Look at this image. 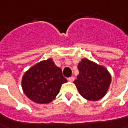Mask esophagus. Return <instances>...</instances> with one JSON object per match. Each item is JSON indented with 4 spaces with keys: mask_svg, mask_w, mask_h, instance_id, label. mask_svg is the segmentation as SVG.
Wrapping results in <instances>:
<instances>
[{
    "mask_svg": "<svg viewBox=\"0 0 128 128\" xmlns=\"http://www.w3.org/2000/svg\"><path fill=\"white\" fill-rule=\"evenodd\" d=\"M68 81H70V82H72V81H74V77H73V76H71V77H69V78H68Z\"/></svg>",
    "mask_w": 128,
    "mask_h": 128,
    "instance_id": "1",
    "label": "esophagus"
}]
</instances>
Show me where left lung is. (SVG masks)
<instances>
[{
	"instance_id": "left-lung-1",
	"label": "left lung",
	"mask_w": 128,
	"mask_h": 128,
	"mask_svg": "<svg viewBox=\"0 0 128 128\" xmlns=\"http://www.w3.org/2000/svg\"><path fill=\"white\" fill-rule=\"evenodd\" d=\"M79 74L74 84L80 94L90 101H97L106 94L112 81L107 69L88 59L78 65Z\"/></svg>"
}]
</instances>
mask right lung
I'll return each instance as SVG.
<instances>
[{
	"label": "right lung",
	"mask_w": 128,
	"mask_h": 128,
	"mask_svg": "<svg viewBox=\"0 0 128 128\" xmlns=\"http://www.w3.org/2000/svg\"><path fill=\"white\" fill-rule=\"evenodd\" d=\"M66 82L62 69L50 58L25 72L22 86L24 94L31 101L38 104H48L55 99L62 85Z\"/></svg>",
	"instance_id": "add662e5"
}]
</instances>
